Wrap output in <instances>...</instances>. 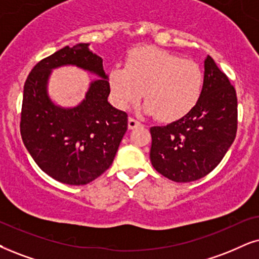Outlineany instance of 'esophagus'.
<instances>
[{
  "mask_svg": "<svg viewBox=\"0 0 259 259\" xmlns=\"http://www.w3.org/2000/svg\"><path fill=\"white\" fill-rule=\"evenodd\" d=\"M140 122L137 119L134 118V117H129V119H127V126H129V129H134V127L139 126L140 125Z\"/></svg>",
  "mask_w": 259,
  "mask_h": 259,
  "instance_id": "esophagus-1",
  "label": "esophagus"
}]
</instances>
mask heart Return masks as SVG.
Masks as SVG:
<instances>
[{"label": "heart", "mask_w": 259, "mask_h": 259, "mask_svg": "<svg viewBox=\"0 0 259 259\" xmlns=\"http://www.w3.org/2000/svg\"><path fill=\"white\" fill-rule=\"evenodd\" d=\"M110 86L116 105L129 109L141 98L145 109L161 122L185 117L198 103L203 88L201 67L194 61L158 48H140L125 61V68L110 71Z\"/></svg>", "instance_id": "heart-1"}]
</instances>
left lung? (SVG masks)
<instances>
[{
    "instance_id": "1",
    "label": "left lung",
    "mask_w": 259,
    "mask_h": 259,
    "mask_svg": "<svg viewBox=\"0 0 259 259\" xmlns=\"http://www.w3.org/2000/svg\"><path fill=\"white\" fill-rule=\"evenodd\" d=\"M237 129V92L208 56L202 94L194 109L171 124L150 127V161L160 175L173 182L197 181L221 162Z\"/></svg>"
}]
</instances>
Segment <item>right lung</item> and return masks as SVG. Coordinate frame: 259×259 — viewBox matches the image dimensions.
Instances as JSON below:
<instances>
[{"mask_svg": "<svg viewBox=\"0 0 259 259\" xmlns=\"http://www.w3.org/2000/svg\"><path fill=\"white\" fill-rule=\"evenodd\" d=\"M74 64L103 77L91 84L87 99L74 109L55 107L46 94L50 70ZM103 58L88 44L64 47L42 58L28 74L22 97L20 133L41 171L69 185H84L112 163L127 129V114L107 101L110 83Z\"/></svg>", "mask_w": 259, "mask_h": 259, "instance_id": "obj_1", "label": "right lung"}]
</instances>
